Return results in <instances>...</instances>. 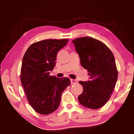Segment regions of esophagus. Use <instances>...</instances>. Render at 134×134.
<instances>
[{"label":"esophagus","instance_id":"obj_1","mask_svg":"<svg viewBox=\"0 0 134 134\" xmlns=\"http://www.w3.org/2000/svg\"><path fill=\"white\" fill-rule=\"evenodd\" d=\"M70 81H71V85H75L78 83V81L76 79H70Z\"/></svg>","mask_w":134,"mask_h":134}]
</instances>
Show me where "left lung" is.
I'll return each instance as SVG.
<instances>
[{"label": "left lung", "instance_id": "8db88e82", "mask_svg": "<svg viewBox=\"0 0 134 134\" xmlns=\"http://www.w3.org/2000/svg\"><path fill=\"white\" fill-rule=\"evenodd\" d=\"M80 57L81 66L88 70L90 80L80 81L83 91L78 97L86 108L97 109L110 97L117 81L118 72L113 54L100 41L85 37L72 41Z\"/></svg>", "mask_w": 134, "mask_h": 134}]
</instances>
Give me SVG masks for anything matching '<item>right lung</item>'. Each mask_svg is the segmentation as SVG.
<instances>
[{"mask_svg": "<svg viewBox=\"0 0 134 134\" xmlns=\"http://www.w3.org/2000/svg\"><path fill=\"white\" fill-rule=\"evenodd\" d=\"M69 40H45L34 43L22 59L21 81L29 104L36 112L48 115L57 109L69 78L49 75L55 66L59 50Z\"/></svg>", "mask_w": 134, "mask_h": 134, "instance_id": "add662e5", "label": "right lung"}]
</instances>
